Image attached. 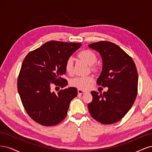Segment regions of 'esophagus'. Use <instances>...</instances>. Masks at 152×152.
<instances>
[{
	"instance_id": "esophagus-1",
	"label": "esophagus",
	"mask_w": 152,
	"mask_h": 152,
	"mask_svg": "<svg viewBox=\"0 0 152 152\" xmlns=\"http://www.w3.org/2000/svg\"><path fill=\"white\" fill-rule=\"evenodd\" d=\"M85 93H86V91H84L83 90H81V89H78V93L79 94H84Z\"/></svg>"
}]
</instances>
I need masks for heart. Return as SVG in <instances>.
Instances as JSON below:
<instances>
[{"label":"heart","instance_id":"heart-1","mask_svg":"<svg viewBox=\"0 0 152 152\" xmlns=\"http://www.w3.org/2000/svg\"><path fill=\"white\" fill-rule=\"evenodd\" d=\"M78 56L83 60L89 65H93L97 60L96 55L90 50H84L78 54ZM65 70L68 74H72L73 72V59L72 57H69L65 63ZM94 81L92 76L76 77L70 82L72 86L75 87L78 89L86 90L89 89L93 84Z\"/></svg>","mask_w":152,"mask_h":152}]
</instances>
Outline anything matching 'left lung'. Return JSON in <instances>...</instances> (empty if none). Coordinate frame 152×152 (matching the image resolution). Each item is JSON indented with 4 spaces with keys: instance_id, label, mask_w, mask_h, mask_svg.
I'll list each match as a JSON object with an SVG mask.
<instances>
[{
    "instance_id": "left-lung-1",
    "label": "left lung",
    "mask_w": 152,
    "mask_h": 152,
    "mask_svg": "<svg viewBox=\"0 0 152 152\" xmlns=\"http://www.w3.org/2000/svg\"><path fill=\"white\" fill-rule=\"evenodd\" d=\"M89 47L97 50L102 58L103 69L97 84L108 87L103 94L91 92L89 113L102 124L116 123L126 115L136 98L138 75L135 63L118 45L109 41H99Z\"/></svg>"
}]
</instances>
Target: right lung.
Masks as SVG:
<instances>
[{"instance_id":"right-lung-1","label":"right lung","mask_w":152,"mask_h":152,"mask_svg":"<svg viewBox=\"0 0 152 152\" xmlns=\"http://www.w3.org/2000/svg\"><path fill=\"white\" fill-rule=\"evenodd\" d=\"M81 45L51 40L24 59L18 78V91L26 113L37 123L53 126L66 117L77 89L69 87L56 93L50 88L53 85L63 88L68 84L62 77L66 73V61Z\"/></svg>"}]
</instances>
